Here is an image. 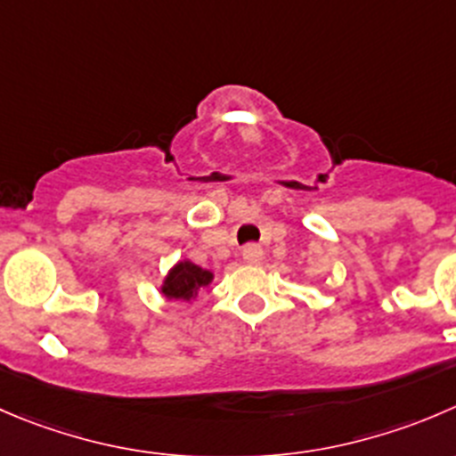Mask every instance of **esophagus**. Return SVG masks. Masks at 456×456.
I'll use <instances>...</instances> for the list:
<instances>
[{
	"mask_svg": "<svg viewBox=\"0 0 456 456\" xmlns=\"http://www.w3.org/2000/svg\"><path fill=\"white\" fill-rule=\"evenodd\" d=\"M242 258H245L249 265L260 263V260H263V249H260V245L242 247Z\"/></svg>",
	"mask_w": 456,
	"mask_h": 456,
	"instance_id": "esophagus-1",
	"label": "esophagus"
}]
</instances>
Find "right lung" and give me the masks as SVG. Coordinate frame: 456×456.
Returning <instances> with one entry per match:
<instances>
[{"instance_id":"right-lung-1","label":"right lung","mask_w":456,"mask_h":456,"mask_svg":"<svg viewBox=\"0 0 456 456\" xmlns=\"http://www.w3.org/2000/svg\"><path fill=\"white\" fill-rule=\"evenodd\" d=\"M211 278H214L211 276V272H207V269L184 260V263H180L178 267L167 276L162 291H165V296H169V298L189 300L198 289H200V287L209 285Z\"/></svg>"}]
</instances>
